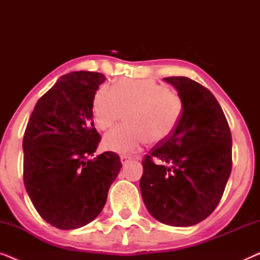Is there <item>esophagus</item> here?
Instances as JSON below:
<instances>
[{"instance_id": "esophagus-1", "label": "esophagus", "mask_w": 260, "mask_h": 260, "mask_svg": "<svg viewBox=\"0 0 260 260\" xmlns=\"http://www.w3.org/2000/svg\"><path fill=\"white\" fill-rule=\"evenodd\" d=\"M131 159V156H126V155H122L120 156V161H122L123 165H125V163H127Z\"/></svg>"}]
</instances>
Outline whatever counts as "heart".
<instances>
[{"mask_svg":"<svg viewBox=\"0 0 260 260\" xmlns=\"http://www.w3.org/2000/svg\"><path fill=\"white\" fill-rule=\"evenodd\" d=\"M183 111V101L175 90L154 80H120L99 87L92 101V115L101 130H108L122 119L104 137L108 150L127 154L136 151L145 141L158 143L173 133Z\"/></svg>","mask_w":260,"mask_h":260,"instance_id":"b5f03b06","label":"heart"}]
</instances>
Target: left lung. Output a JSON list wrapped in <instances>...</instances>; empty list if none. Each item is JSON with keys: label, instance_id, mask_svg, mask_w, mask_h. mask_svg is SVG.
<instances>
[{"label": "left lung", "instance_id": "left-lung-1", "mask_svg": "<svg viewBox=\"0 0 260 260\" xmlns=\"http://www.w3.org/2000/svg\"><path fill=\"white\" fill-rule=\"evenodd\" d=\"M183 101L175 129L145 155L140 187L149 213L169 226L197 225L220 202L232 169V136L221 106L187 77H168Z\"/></svg>", "mask_w": 260, "mask_h": 260}]
</instances>
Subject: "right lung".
Segmentation results:
<instances>
[{"label": "right lung", "mask_w": 260, "mask_h": 260, "mask_svg": "<svg viewBox=\"0 0 260 260\" xmlns=\"http://www.w3.org/2000/svg\"><path fill=\"white\" fill-rule=\"evenodd\" d=\"M105 80L88 71L60 77L38 101L24 131V187L41 218L59 230L97 218L122 168L116 152L88 158L101 141L92 101Z\"/></svg>", "instance_id": "1"}]
</instances>
